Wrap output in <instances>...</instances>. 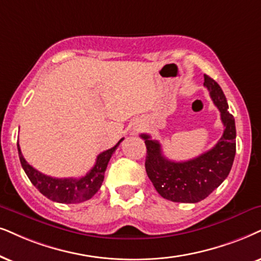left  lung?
Returning a JSON list of instances; mask_svg holds the SVG:
<instances>
[{"mask_svg":"<svg viewBox=\"0 0 261 261\" xmlns=\"http://www.w3.org/2000/svg\"><path fill=\"white\" fill-rule=\"evenodd\" d=\"M203 85L220 112L224 133L212 149L187 161H172L164 156L160 143L142 134L147 147L146 171L155 189L173 202L195 203L206 199L230 173L236 154V126L227 111L226 97L214 79L203 75Z\"/></svg>","mask_w":261,"mask_h":261,"instance_id":"8db88e82","label":"left lung"}]
</instances>
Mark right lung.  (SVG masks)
I'll use <instances>...</instances> for the list:
<instances>
[{"label": "right lung", "instance_id": "add662e5", "mask_svg": "<svg viewBox=\"0 0 261 261\" xmlns=\"http://www.w3.org/2000/svg\"><path fill=\"white\" fill-rule=\"evenodd\" d=\"M123 140L124 138H121L111 149L98 154L94 167L82 178H54L43 174L28 164V161L22 156L18 143L19 159H20L26 176L39 190V193L55 202L78 203L91 199L100 189L103 182L105 171L107 169L108 161Z\"/></svg>", "mask_w": 261, "mask_h": 261}]
</instances>
